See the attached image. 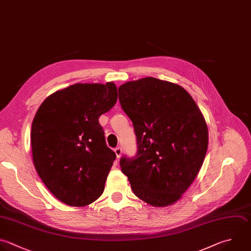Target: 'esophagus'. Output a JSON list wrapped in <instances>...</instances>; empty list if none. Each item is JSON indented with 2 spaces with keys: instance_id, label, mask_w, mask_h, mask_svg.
I'll return each mask as SVG.
<instances>
[{
  "instance_id": "34e87169",
  "label": "esophagus",
  "mask_w": 251,
  "mask_h": 251,
  "mask_svg": "<svg viewBox=\"0 0 251 251\" xmlns=\"http://www.w3.org/2000/svg\"><path fill=\"white\" fill-rule=\"evenodd\" d=\"M115 153H116V155H117V158L120 159L121 156H122V153H123L122 148H121V147H117V148L115 149Z\"/></svg>"
}]
</instances>
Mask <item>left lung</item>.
I'll list each match as a JSON object with an SVG mask.
<instances>
[{
	"instance_id": "1",
	"label": "left lung",
	"mask_w": 251,
	"mask_h": 251,
	"mask_svg": "<svg viewBox=\"0 0 251 251\" xmlns=\"http://www.w3.org/2000/svg\"><path fill=\"white\" fill-rule=\"evenodd\" d=\"M119 99L138 147L134 158L121 159L122 172L144 202L174 204L195 179L207 152L208 127L200 109L180 85L155 77L124 83Z\"/></svg>"
}]
</instances>
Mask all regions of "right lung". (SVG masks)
Segmentation results:
<instances>
[{
	"label": "right lung",
	"mask_w": 251,
	"mask_h": 251,
	"mask_svg": "<svg viewBox=\"0 0 251 251\" xmlns=\"http://www.w3.org/2000/svg\"><path fill=\"white\" fill-rule=\"evenodd\" d=\"M117 98L114 82L76 83L48 96L33 119L34 167L52 194L69 206L89 205L104 191L116 154L98 120Z\"/></svg>",
	"instance_id": "add662e5"
}]
</instances>
